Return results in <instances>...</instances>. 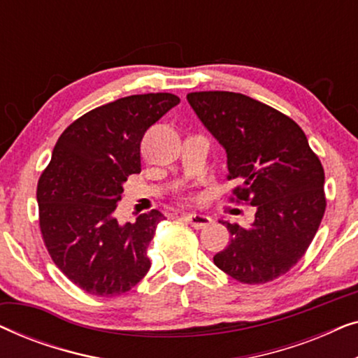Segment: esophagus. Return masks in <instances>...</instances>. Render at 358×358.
<instances>
[{
    "label": "esophagus",
    "mask_w": 358,
    "mask_h": 358,
    "mask_svg": "<svg viewBox=\"0 0 358 358\" xmlns=\"http://www.w3.org/2000/svg\"><path fill=\"white\" fill-rule=\"evenodd\" d=\"M184 218L187 220V222L192 224L194 228H205L208 227L210 223H212V218L208 217V215H200V213H185Z\"/></svg>",
    "instance_id": "34e87169"
}]
</instances>
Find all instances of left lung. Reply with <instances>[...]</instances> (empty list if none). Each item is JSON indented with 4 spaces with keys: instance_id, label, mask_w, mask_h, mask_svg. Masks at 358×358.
<instances>
[{
    "instance_id": "1",
    "label": "left lung",
    "mask_w": 358,
    "mask_h": 358,
    "mask_svg": "<svg viewBox=\"0 0 358 358\" xmlns=\"http://www.w3.org/2000/svg\"><path fill=\"white\" fill-rule=\"evenodd\" d=\"M187 101L227 150L231 200L256 207L251 227L227 224L231 241L213 262L234 280L257 285L305 256L326 210L324 169L290 117L229 91L189 92Z\"/></svg>"
}]
</instances>
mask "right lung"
<instances>
[{
    "mask_svg": "<svg viewBox=\"0 0 358 358\" xmlns=\"http://www.w3.org/2000/svg\"><path fill=\"white\" fill-rule=\"evenodd\" d=\"M171 92L122 97L76 119L58 138L37 184L38 224L55 266L81 290L117 296L150 271L158 210L135 223L114 218L124 182L141 171L145 131L179 104Z\"/></svg>",
    "mask_w": 358,
    "mask_h": 358,
    "instance_id": "add662e5",
    "label": "right lung"
}]
</instances>
